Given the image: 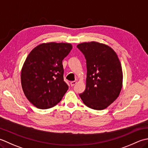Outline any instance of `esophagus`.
<instances>
[{"label": "esophagus", "mask_w": 148, "mask_h": 148, "mask_svg": "<svg viewBox=\"0 0 148 148\" xmlns=\"http://www.w3.org/2000/svg\"><path fill=\"white\" fill-rule=\"evenodd\" d=\"M76 83H77L76 81H71V82H70V85H71V86H74L75 84H76Z\"/></svg>", "instance_id": "1"}]
</instances>
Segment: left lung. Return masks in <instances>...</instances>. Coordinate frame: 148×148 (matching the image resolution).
Returning <instances> with one entry per match:
<instances>
[{
  "label": "left lung",
  "instance_id": "obj_1",
  "mask_svg": "<svg viewBox=\"0 0 148 148\" xmlns=\"http://www.w3.org/2000/svg\"><path fill=\"white\" fill-rule=\"evenodd\" d=\"M77 48L86 59V87L79 95L84 103L101 110L112 103L123 85L121 64L114 50L98 42L78 44Z\"/></svg>",
  "mask_w": 148,
  "mask_h": 148
}]
</instances>
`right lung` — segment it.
Masks as SVG:
<instances>
[{"instance_id":"add662e5","label":"right lung","mask_w":148,"mask_h":148,"mask_svg":"<svg viewBox=\"0 0 148 148\" xmlns=\"http://www.w3.org/2000/svg\"><path fill=\"white\" fill-rule=\"evenodd\" d=\"M64 43H43L35 47L26 58L21 72V83L25 96L40 109L55 106L68 91L62 60L72 49Z\"/></svg>"}]
</instances>
